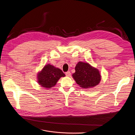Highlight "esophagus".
Listing matches in <instances>:
<instances>
[{
	"mask_svg": "<svg viewBox=\"0 0 135 135\" xmlns=\"http://www.w3.org/2000/svg\"><path fill=\"white\" fill-rule=\"evenodd\" d=\"M66 75L67 76H70L71 73H70V71H67V72H66Z\"/></svg>",
	"mask_w": 135,
	"mask_h": 135,
	"instance_id": "obj_1",
	"label": "esophagus"
}]
</instances>
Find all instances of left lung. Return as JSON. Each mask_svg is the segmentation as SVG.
<instances>
[{"instance_id":"8db88e82","label":"left lung","mask_w":135,"mask_h":135,"mask_svg":"<svg viewBox=\"0 0 135 135\" xmlns=\"http://www.w3.org/2000/svg\"><path fill=\"white\" fill-rule=\"evenodd\" d=\"M72 76L76 84L83 88H90L99 84L101 75L99 70L88 63L79 62Z\"/></svg>"}]
</instances>
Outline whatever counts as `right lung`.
Returning a JSON list of instances; mask_svg holds the SVG:
<instances>
[{
    "label": "right lung",
    "instance_id": "1",
    "mask_svg": "<svg viewBox=\"0 0 135 135\" xmlns=\"http://www.w3.org/2000/svg\"><path fill=\"white\" fill-rule=\"evenodd\" d=\"M64 76L65 74L60 69L48 64L38 73L37 83L44 88H49L54 86L58 80Z\"/></svg>",
    "mask_w": 135,
    "mask_h": 135
}]
</instances>
